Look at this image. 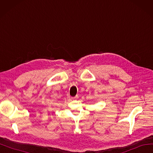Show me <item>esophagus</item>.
<instances>
[{
	"mask_svg": "<svg viewBox=\"0 0 153 153\" xmlns=\"http://www.w3.org/2000/svg\"><path fill=\"white\" fill-rule=\"evenodd\" d=\"M78 98V96H76V97H73L72 98H73V99H75V98Z\"/></svg>",
	"mask_w": 153,
	"mask_h": 153,
	"instance_id": "34e87169",
	"label": "esophagus"
}]
</instances>
